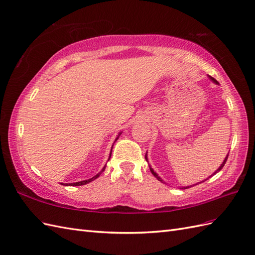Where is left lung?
<instances>
[{
	"mask_svg": "<svg viewBox=\"0 0 255 255\" xmlns=\"http://www.w3.org/2000/svg\"><path fill=\"white\" fill-rule=\"evenodd\" d=\"M209 77H210V80H211V81H212L213 83H215V84H219V83H218V81H217V80H214V78H213V77H211V76H209ZM227 158H228V154H227V156H226V157H225L224 161H223V162H222V165H221V166H220V167L218 168V170H217V171H215V172H214V173H213L212 175H214L215 173H218V172H219V171L221 170V169L224 167V165H225V162H226ZM145 159H146V161H147V156H146V154H145ZM149 170H151L152 174H153V175H154V177H155L156 179H157L158 181H160V182H164V181H162V179H161L160 177H158V174H157V173H156V172H155V171L153 170V168H151V166H149ZM209 178H210V177H209ZM209 178H208V179H209ZM208 179H206V180H208ZM206 180H205V181H206ZM205 181H202V182H205ZM199 183H201V182H199ZM194 185H196V184H194ZM191 186H193V185H191ZM191 186H186V187H181V188H182V190H184V188H188V187H191Z\"/></svg>",
	"mask_w": 255,
	"mask_h": 255,
	"instance_id": "left-lung-1",
	"label": "left lung"
}]
</instances>
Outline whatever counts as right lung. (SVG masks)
I'll list each match as a JSON object with an SVG mask.
<instances>
[{
	"mask_svg": "<svg viewBox=\"0 0 255 255\" xmlns=\"http://www.w3.org/2000/svg\"><path fill=\"white\" fill-rule=\"evenodd\" d=\"M121 133H122V132H120V134L117 135V138L115 139V141H116L117 139H119V136L121 135ZM112 147H113V146H112ZM111 154H112V149H111V153H110V157H109V159L111 158ZM104 169H106V166L103 167V169H102V170H101L99 173L96 174L95 177H93V178H91V179H88V180H84V181H81V182H75V183H69V185H71V186H78V185H85V184H87V183H89V182H91V181L96 180L98 177H100V174H101V173L104 171ZM63 185H64V184H63Z\"/></svg>",
	"mask_w": 255,
	"mask_h": 255,
	"instance_id": "obj_1",
	"label": "right lung"
}]
</instances>
